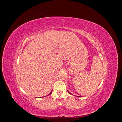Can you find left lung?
I'll return each mask as SVG.
<instances>
[{"label":"left lung","mask_w":122,"mask_h":122,"mask_svg":"<svg viewBox=\"0 0 122 122\" xmlns=\"http://www.w3.org/2000/svg\"><path fill=\"white\" fill-rule=\"evenodd\" d=\"M68 93H69V94H71V93H70V92H69V91H68ZM71 95H72V94H71Z\"/></svg>","instance_id":"obj_1"}]
</instances>
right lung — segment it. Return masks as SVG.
I'll use <instances>...</instances> for the list:
<instances>
[{"label": "right lung", "mask_w": 122, "mask_h": 122, "mask_svg": "<svg viewBox=\"0 0 122 122\" xmlns=\"http://www.w3.org/2000/svg\"><path fill=\"white\" fill-rule=\"evenodd\" d=\"M52 91H51V92H50V93L49 94H48V95H50V94H51V93H52Z\"/></svg>", "instance_id": "obj_1"}]
</instances>
